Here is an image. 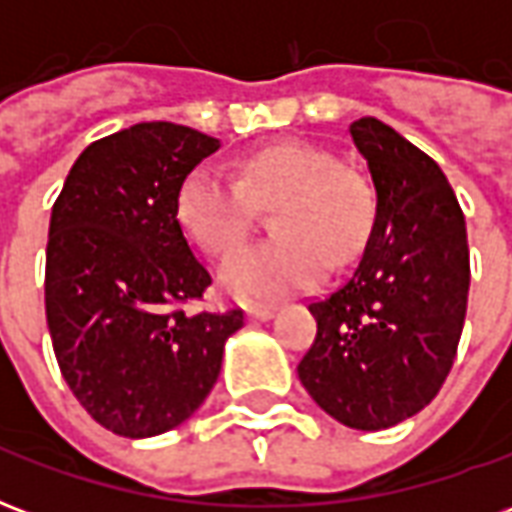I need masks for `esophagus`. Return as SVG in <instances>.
<instances>
[{
    "label": "esophagus",
    "instance_id": "esophagus-1",
    "mask_svg": "<svg viewBox=\"0 0 512 512\" xmlns=\"http://www.w3.org/2000/svg\"><path fill=\"white\" fill-rule=\"evenodd\" d=\"M244 312L246 318H252V321H268L274 315V307L271 304H246Z\"/></svg>",
    "mask_w": 512,
    "mask_h": 512
}]
</instances>
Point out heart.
<instances>
[{
    "label": "heart",
    "instance_id": "heart-1",
    "mask_svg": "<svg viewBox=\"0 0 512 512\" xmlns=\"http://www.w3.org/2000/svg\"><path fill=\"white\" fill-rule=\"evenodd\" d=\"M268 244L244 246L219 266L222 285L238 299H271L318 285L326 260L340 266L365 246L376 200L362 175L332 150L282 142L241 161V180L200 164L180 180L175 211L183 230L208 252L244 241L257 205H276Z\"/></svg>",
    "mask_w": 512,
    "mask_h": 512
}]
</instances>
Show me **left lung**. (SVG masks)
<instances>
[{"mask_svg":"<svg viewBox=\"0 0 512 512\" xmlns=\"http://www.w3.org/2000/svg\"><path fill=\"white\" fill-rule=\"evenodd\" d=\"M376 189V219L354 274L312 301L315 343L299 378L356 430H386L428 406L450 373L466 318L469 244L439 164L395 128H348Z\"/></svg>","mask_w":512,"mask_h":512,"instance_id":"left-lung-1","label":"left lung"}]
</instances>
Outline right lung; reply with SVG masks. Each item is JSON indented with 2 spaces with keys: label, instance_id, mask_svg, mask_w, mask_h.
Returning <instances> with one entry per match:
<instances>
[{
  "label": "right lung",
  "instance_id": "obj_1",
  "mask_svg": "<svg viewBox=\"0 0 512 512\" xmlns=\"http://www.w3.org/2000/svg\"><path fill=\"white\" fill-rule=\"evenodd\" d=\"M219 139L136 123L84 147L51 208L46 321L62 378L126 439L178 428L219 378L244 312H186L211 274L175 211L180 180Z\"/></svg>",
  "mask_w": 512,
  "mask_h": 512
}]
</instances>
